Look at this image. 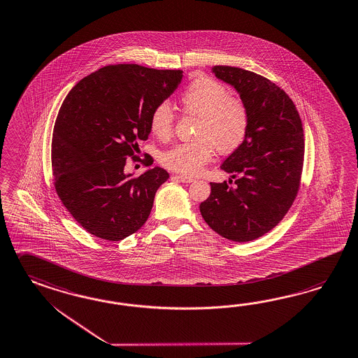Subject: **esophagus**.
Instances as JSON below:
<instances>
[{
	"label": "esophagus",
	"mask_w": 358,
	"mask_h": 358,
	"mask_svg": "<svg viewBox=\"0 0 358 358\" xmlns=\"http://www.w3.org/2000/svg\"><path fill=\"white\" fill-rule=\"evenodd\" d=\"M171 179H176V180H179V182H182V183H192L193 182L192 178L183 176V175H173Z\"/></svg>",
	"instance_id": "34e87169"
}]
</instances>
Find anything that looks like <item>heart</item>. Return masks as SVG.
<instances>
[{
    "mask_svg": "<svg viewBox=\"0 0 358 358\" xmlns=\"http://www.w3.org/2000/svg\"><path fill=\"white\" fill-rule=\"evenodd\" d=\"M185 113L200 118L194 138L197 141L178 144L161 157L162 165L183 175H196L210 162L214 149L229 155L244 144L250 127V113L241 99L209 78L193 80L180 97ZM157 138H167L174 129V114L169 103L155 108L149 120Z\"/></svg>",
    "mask_w": 358,
    "mask_h": 358,
    "instance_id": "b5f03b06",
    "label": "heart"
}]
</instances>
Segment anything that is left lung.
Listing matches in <instances>:
<instances>
[{
  "label": "left lung",
  "instance_id": "left-lung-1",
  "mask_svg": "<svg viewBox=\"0 0 358 358\" xmlns=\"http://www.w3.org/2000/svg\"><path fill=\"white\" fill-rule=\"evenodd\" d=\"M213 73L247 103L250 127L244 144L220 166L235 182L210 183L200 211L220 236L252 241L285 218L300 189L303 123L294 101L275 83L232 66H214Z\"/></svg>",
  "mask_w": 358,
  "mask_h": 358
}]
</instances>
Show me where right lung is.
I'll return each mask as SVG.
<instances>
[{"mask_svg":"<svg viewBox=\"0 0 358 358\" xmlns=\"http://www.w3.org/2000/svg\"><path fill=\"white\" fill-rule=\"evenodd\" d=\"M182 78V70L110 64L66 96L52 138L55 192L93 236L120 241L147 222L169 173L155 167L135 178L124 166L127 158L141 161L138 143L150 134V114ZM143 162L153 164L150 156Z\"/></svg>","mask_w":358,"mask_h":358,"instance_id":"right-lung-1","label":"right lung"}]
</instances>
